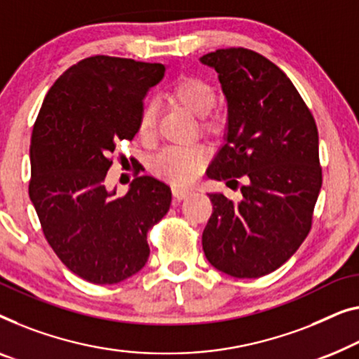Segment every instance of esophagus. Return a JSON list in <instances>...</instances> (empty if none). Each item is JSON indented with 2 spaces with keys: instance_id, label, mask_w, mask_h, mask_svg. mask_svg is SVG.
Wrapping results in <instances>:
<instances>
[{
  "instance_id": "obj_1",
  "label": "esophagus",
  "mask_w": 359,
  "mask_h": 359,
  "mask_svg": "<svg viewBox=\"0 0 359 359\" xmlns=\"http://www.w3.org/2000/svg\"><path fill=\"white\" fill-rule=\"evenodd\" d=\"M171 191H173L175 201H183V199H186V197H189L192 194V189L180 188V186H173V188H171Z\"/></svg>"
}]
</instances>
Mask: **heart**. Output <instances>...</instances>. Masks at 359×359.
Wrapping results in <instances>:
<instances>
[{"mask_svg": "<svg viewBox=\"0 0 359 359\" xmlns=\"http://www.w3.org/2000/svg\"><path fill=\"white\" fill-rule=\"evenodd\" d=\"M171 95L180 105L194 116H205L217 103V92L209 82L201 77H184L171 90ZM157 118V107L154 102H147L139 115V134L141 137H152ZM204 128L212 129L214 123L209 119L202 121ZM207 162V150L201 144L168 145L160 150L152 160V171L155 175L167 178L173 184H189L201 175Z\"/></svg>", "mask_w": 359, "mask_h": 359, "instance_id": "1", "label": "heart"}]
</instances>
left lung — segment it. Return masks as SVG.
<instances>
[{
    "label": "left lung",
    "instance_id": "obj_1",
    "mask_svg": "<svg viewBox=\"0 0 359 359\" xmlns=\"http://www.w3.org/2000/svg\"><path fill=\"white\" fill-rule=\"evenodd\" d=\"M201 63L218 72L228 103L225 144L207 176L241 199L209 192L214 205L202 233L212 266L236 278H257L283 266L313 225L322 186L319 134L287 74L262 55L222 48Z\"/></svg>",
    "mask_w": 359,
    "mask_h": 359
}]
</instances>
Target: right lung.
Instances as JSON below:
<instances>
[{
  "mask_svg": "<svg viewBox=\"0 0 359 359\" xmlns=\"http://www.w3.org/2000/svg\"><path fill=\"white\" fill-rule=\"evenodd\" d=\"M160 63L90 56L71 66L46 93L30 139V201L61 262L77 277L113 285L147 262V231L167 215L171 191L137 175L126 194L105 186L119 142L133 141Z\"/></svg>",
  "mask_w": 359,
  "mask_h": 359,
  "instance_id": "1",
  "label": "right lung"
}]
</instances>
